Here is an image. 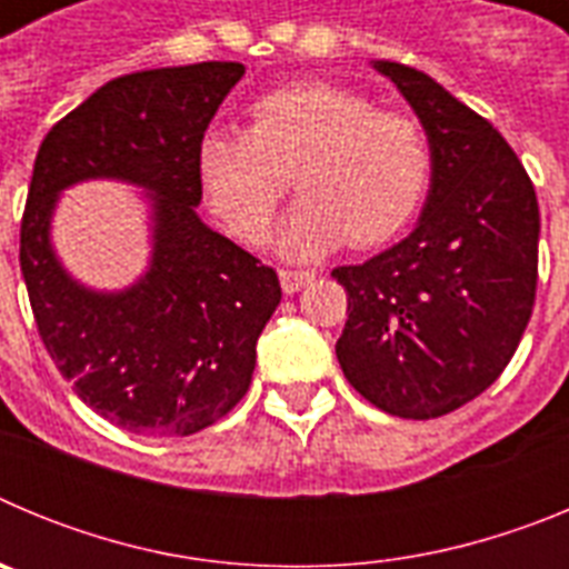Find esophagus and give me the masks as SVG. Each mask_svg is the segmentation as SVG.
Segmentation results:
<instances>
[{"instance_id":"obj_1","label":"esophagus","mask_w":569,"mask_h":569,"mask_svg":"<svg viewBox=\"0 0 569 569\" xmlns=\"http://www.w3.org/2000/svg\"><path fill=\"white\" fill-rule=\"evenodd\" d=\"M316 276L308 273V270H281L279 273V281H281V290L284 293H299L305 284H310Z\"/></svg>"}]
</instances>
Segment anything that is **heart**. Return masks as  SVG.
Segmentation results:
<instances>
[{
	"instance_id": "b5f03b06",
	"label": "heart",
	"mask_w": 569,
	"mask_h": 569,
	"mask_svg": "<svg viewBox=\"0 0 569 569\" xmlns=\"http://www.w3.org/2000/svg\"><path fill=\"white\" fill-rule=\"evenodd\" d=\"M250 119V130L210 128L196 148L204 199L244 244L270 236L290 176L301 196L279 233L290 259H319L345 241L376 248L419 213L433 153L413 116L301 82L264 93Z\"/></svg>"
}]
</instances>
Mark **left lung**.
<instances>
[{
	"instance_id": "left-lung-1",
	"label": "left lung",
	"mask_w": 569,
	"mask_h": 569,
	"mask_svg": "<svg viewBox=\"0 0 569 569\" xmlns=\"http://www.w3.org/2000/svg\"><path fill=\"white\" fill-rule=\"evenodd\" d=\"M373 68L419 116L433 176L413 233L333 270L347 290L336 356L379 410L439 419L485 393L519 347L539 279V202L487 119L421 70Z\"/></svg>"
}]
</instances>
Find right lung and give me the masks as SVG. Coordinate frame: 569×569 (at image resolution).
<instances>
[{
    "label": "right lung",
    "mask_w": 569,
    "mask_h": 569,
    "mask_svg": "<svg viewBox=\"0 0 569 569\" xmlns=\"http://www.w3.org/2000/svg\"><path fill=\"white\" fill-rule=\"evenodd\" d=\"M241 77L239 62H199L110 79L50 128L33 162L19 264L39 336L79 399L128 433L193 436L228 416L281 301L276 270L196 213V148ZM93 178L149 199V270L122 291L73 280L49 241L61 190Z\"/></svg>",
    "instance_id": "right-lung-1"
}]
</instances>
